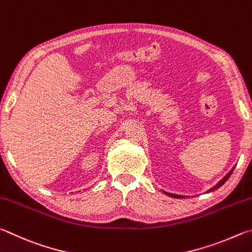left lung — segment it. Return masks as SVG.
Wrapping results in <instances>:
<instances>
[{"label":"left lung","mask_w":252,"mask_h":252,"mask_svg":"<svg viewBox=\"0 0 252 252\" xmlns=\"http://www.w3.org/2000/svg\"><path fill=\"white\" fill-rule=\"evenodd\" d=\"M233 169H235V167H233V168L230 170V171H229V173L226 175V176H224V177L221 179V180H220V182L217 184V185H216V186H214L213 188H210L209 189V190H207V192H210V191H214V190H216V189H218L219 187H221L222 186V185L224 184V183H226L227 182V180H228V178L229 177H230V175L232 174V171H233ZM165 193H166V195H168V196H170V197H174V198H185L184 196H180V195H175V193H170V192H166V191H164Z\"/></svg>","instance_id":"1"}]
</instances>
